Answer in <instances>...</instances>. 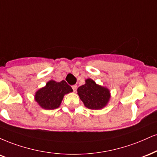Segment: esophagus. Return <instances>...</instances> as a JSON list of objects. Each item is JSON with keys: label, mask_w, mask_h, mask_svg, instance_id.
I'll return each instance as SVG.
<instances>
[{"label": "esophagus", "mask_w": 157, "mask_h": 157, "mask_svg": "<svg viewBox=\"0 0 157 157\" xmlns=\"http://www.w3.org/2000/svg\"><path fill=\"white\" fill-rule=\"evenodd\" d=\"M77 88V86H72V89H73V90H74V92H76Z\"/></svg>", "instance_id": "obj_1"}]
</instances>
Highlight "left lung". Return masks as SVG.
<instances>
[{
	"mask_svg": "<svg viewBox=\"0 0 157 157\" xmlns=\"http://www.w3.org/2000/svg\"><path fill=\"white\" fill-rule=\"evenodd\" d=\"M86 83L77 88V94L87 108L101 109L106 107L110 99V90L107 87L96 83L94 80L88 78Z\"/></svg>",
	"mask_w": 157,
	"mask_h": 157,
	"instance_id": "left-lung-1",
	"label": "left lung"
}]
</instances>
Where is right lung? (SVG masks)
Wrapping results in <instances>:
<instances>
[{"label": "right lung", "instance_id": "1", "mask_svg": "<svg viewBox=\"0 0 157 157\" xmlns=\"http://www.w3.org/2000/svg\"><path fill=\"white\" fill-rule=\"evenodd\" d=\"M72 91L65 80L56 82L51 80L36 92L34 99L41 108L50 110L59 107L64 96Z\"/></svg>", "mask_w": 157, "mask_h": 157}]
</instances>
